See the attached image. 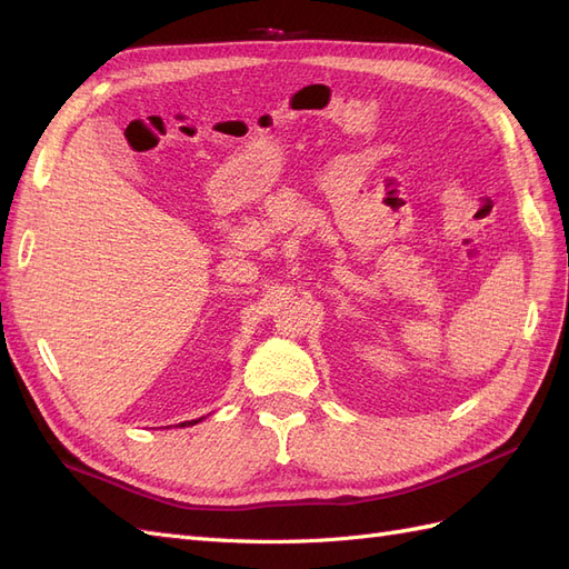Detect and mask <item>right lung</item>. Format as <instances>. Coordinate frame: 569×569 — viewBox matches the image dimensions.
Wrapping results in <instances>:
<instances>
[{"mask_svg":"<svg viewBox=\"0 0 569 569\" xmlns=\"http://www.w3.org/2000/svg\"><path fill=\"white\" fill-rule=\"evenodd\" d=\"M203 418H199V420H189V422H180V427H189V425H197V422H201Z\"/></svg>","mask_w":569,"mask_h":569,"instance_id":"obj_1","label":"right lung"}]
</instances>
